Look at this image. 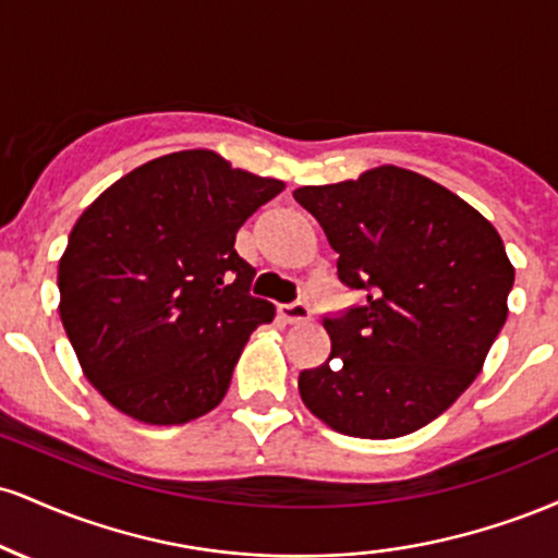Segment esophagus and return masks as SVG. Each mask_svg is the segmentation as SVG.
<instances>
[{"label": "esophagus", "mask_w": 558, "mask_h": 558, "mask_svg": "<svg viewBox=\"0 0 558 558\" xmlns=\"http://www.w3.org/2000/svg\"><path fill=\"white\" fill-rule=\"evenodd\" d=\"M280 317L286 319L288 325H296V323H306V319H312V310L306 304H283L280 306Z\"/></svg>", "instance_id": "obj_1"}]
</instances>
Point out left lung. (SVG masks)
<instances>
[{"label":"left lung","mask_w":558,"mask_h":558,"mask_svg":"<svg viewBox=\"0 0 558 558\" xmlns=\"http://www.w3.org/2000/svg\"><path fill=\"white\" fill-rule=\"evenodd\" d=\"M367 301L325 317L330 356L299 375L317 420L351 438H401L472 386L509 315L514 265L498 230L446 185L380 165L356 181L301 185Z\"/></svg>","instance_id":"obj_1"}]
</instances>
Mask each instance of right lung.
I'll use <instances>...</instances> for the list:
<instances>
[{"instance_id":"add662e5","label":"right lung","mask_w":558,"mask_h":558,"mask_svg":"<svg viewBox=\"0 0 558 558\" xmlns=\"http://www.w3.org/2000/svg\"><path fill=\"white\" fill-rule=\"evenodd\" d=\"M283 181L213 149L157 157L83 209L60 257V319L88 383L144 425L226 399L248 336L272 323L235 233Z\"/></svg>"}]
</instances>
